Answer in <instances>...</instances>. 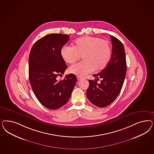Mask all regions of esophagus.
Masks as SVG:
<instances>
[{
    "mask_svg": "<svg viewBox=\"0 0 154 154\" xmlns=\"http://www.w3.org/2000/svg\"><path fill=\"white\" fill-rule=\"evenodd\" d=\"M77 79L78 80L80 81V80H82L83 79V78H82V77H81V76H77Z\"/></svg>",
    "mask_w": 154,
    "mask_h": 154,
    "instance_id": "esophagus-1",
    "label": "esophagus"
}]
</instances>
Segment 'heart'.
<instances>
[{"mask_svg": "<svg viewBox=\"0 0 154 154\" xmlns=\"http://www.w3.org/2000/svg\"><path fill=\"white\" fill-rule=\"evenodd\" d=\"M60 55L67 63H73L82 56L83 61L71 66L69 73L84 76L94 70L101 71L108 65L112 58L109 42L98 37L85 36L75 40L72 47L64 45Z\"/></svg>", "mask_w": 154, "mask_h": 154, "instance_id": "obj_1", "label": "heart"}]
</instances>
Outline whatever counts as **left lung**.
<instances>
[{
  "instance_id": "left-lung-1",
  "label": "left lung",
  "mask_w": 154,
  "mask_h": 154,
  "mask_svg": "<svg viewBox=\"0 0 154 154\" xmlns=\"http://www.w3.org/2000/svg\"><path fill=\"white\" fill-rule=\"evenodd\" d=\"M112 42V54L108 65L103 71L93 76L96 80L101 79L98 84L96 80H88L89 83L87 96L94 105L104 108L112 103L119 94L126 73V60L122 43L110 35Z\"/></svg>"
}]
</instances>
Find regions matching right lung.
<instances>
[{
  "label": "right lung",
  "instance_id": "right-lung-1",
  "mask_svg": "<svg viewBox=\"0 0 154 154\" xmlns=\"http://www.w3.org/2000/svg\"><path fill=\"white\" fill-rule=\"evenodd\" d=\"M69 36L49 34L37 41L29 57V78L37 99L46 108L55 110L67 103L77 82L74 74L62 76L67 66L60 55V49L67 42Z\"/></svg>",
  "mask_w": 154,
  "mask_h": 154
}]
</instances>
